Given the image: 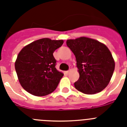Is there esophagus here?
I'll use <instances>...</instances> for the list:
<instances>
[{
    "label": "esophagus",
    "instance_id": "esophagus-1",
    "mask_svg": "<svg viewBox=\"0 0 127 127\" xmlns=\"http://www.w3.org/2000/svg\"><path fill=\"white\" fill-rule=\"evenodd\" d=\"M70 71H70V70L66 71V73H67V74H69V73H70Z\"/></svg>",
    "mask_w": 127,
    "mask_h": 127
}]
</instances>
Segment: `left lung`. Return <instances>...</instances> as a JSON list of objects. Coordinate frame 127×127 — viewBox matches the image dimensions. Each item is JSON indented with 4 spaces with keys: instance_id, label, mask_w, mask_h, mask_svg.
I'll list each match as a JSON object with an SVG mask.
<instances>
[{
    "instance_id": "left-lung-1",
    "label": "left lung",
    "mask_w": 127,
    "mask_h": 127,
    "mask_svg": "<svg viewBox=\"0 0 127 127\" xmlns=\"http://www.w3.org/2000/svg\"><path fill=\"white\" fill-rule=\"evenodd\" d=\"M67 46L75 56L79 79L74 85L87 94L100 92L107 87L113 74L115 61L108 48L92 38L67 40Z\"/></svg>"
}]
</instances>
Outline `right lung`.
Instances as JSON below:
<instances>
[{
    "label": "right lung",
    "mask_w": 127,
    "mask_h": 127,
    "mask_svg": "<svg viewBox=\"0 0 127 127\" xmlns=\"http://www.w3.org/2000/svg\"><path fill=\"white\" fill-rule=\"evenodd\" d=\"M63 40L44 38L32 42L22 49L17 57L15 69L25 91L35 96H44L56 90L64 74L56 68L54 52Z\"/></svg>",
    "instance_id": "obj_1"
}]
</instances>
